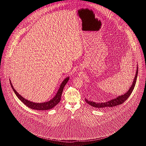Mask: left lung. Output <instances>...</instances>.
I'll list each match as a JSON object with an SVG mask.
<instances>
[{
    "label": "left lung",
    "mask_w": 146,
    "mask_h": 146,
    "mask_svg": "<svg viewBox=\"0 0 146 146\" xmlns=\"http://www.w3.org/2000/svg\"><path fill=\"white\" fill-rule=\"evenodd\" d=\"M137 74H138V67L137 68L136 75L135 76L132 86H131L130 89H129L128 91L125 94H123V95L118 96V97H116L114 99L111 100V101H107V102H104V103L103 102L102 103V102H101V103L94 102H92V101H89L86 98H85V100L86 102V103L90 104V106H91L94 107L98 108L112 107H115V106H118L119 104H122L124 103L125 101L130 96V95L132 93V91L133 90L135 84L136 83V79H137Z\"/></svg>",
    "instance_id": "left-lung-1"
}]
</instances>
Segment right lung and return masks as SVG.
<instances>
[{
  "label": "right lung",
  "instance_id": "add662e5",
  "mask_svg": "<svg viewBox=\"0 0 146 146\" xmlns=\"http://www.w3.org/2000/svg\"><path fill=\"white\" fill-rule=\"evenodd\" d=\"M68 80H69V77H67L63 81L55 96L54 97L52 100H51L48 102L41 103V104H39V103L37 104V103L32 102H31L27 100L24 98L22 96H21L19 93H17V92L15 90L10 80V83L11 86L13 88V90H14L16 95L17 96V97L19 98V99H20V100L22 101V102H23L26 106H27L28 107L31 108V109H33L35 110H42H42L43 111V110H48L50 109H51L60 102L61 98L63 88Z\"/></svg>",
  "mask_w": 146,
  "mask_h": 146
}]
</instances>
